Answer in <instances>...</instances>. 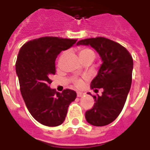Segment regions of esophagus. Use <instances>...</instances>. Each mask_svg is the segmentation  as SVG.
<instances>
[{
  "mask_svg": "<svg viewBox=\"0 0 150 150\" xmlns=\"http://www.w3.org/2000/svg\"><path fill=\"white\" fill-rule=\"evenodd\" d=\"M85 95L84 93H83V92H77V97L78 98H81V97H83Z\"/></svg>",
  "mask_w": 150,
  "mask_h": 150,
  "instance_id": "esophagus-1",
  "label": "esophagus"
}]
</instances>
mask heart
Wrapping results in <instances>:
<instances>
[{"instance_id": "1", "label": "heart", "mask_w": 150, "mask_h": 150, "mask_svg": "<svg viewBox=\"0 0 150 150\" xmlns=\"http://www.w3.org/2000/svg\"><path fill=\"white\" fill-rule=\"evenodd\" d=\"M79 56H80V58H81V60H83V59H86L88 58H92L94 59V57H95L94 51L89 49V48H82V49H81L80 52H79ZM74 83L76 84V87H81L83 82L81 80L76 79L74 81Z\"/></svg>"}]
</instances>
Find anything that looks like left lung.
Masks as SVG:
<instances>
[{
	"mask_svg": "<svg viewBox=\"0 0 150 150\" xmlns=\"http://www.w3.org/2000/svg\"><path fill=\"white\" fill-rule=\"evenodd\" d=\"M76 45H91L100 55L102 64L91 87L102 88V95L93 96L94 107L86 111L85 118L94 126L111 123L122 111L132 84L133 59L119 43L104 37L83 39ZM91 94V93H87Z\"/></svg>",
	"mask_w": 150,
	"mask_h": 150,
	"instance_id": "obj_1",
	"label": "left lung"
}]
</instances>
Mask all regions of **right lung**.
Returning a JSON list of instances; mask_svg holds the SVG:
<instances>
[{
	"label": "right lung",
	"mask_w": 150,
	"mask_h": 150,
	"mask_svg": "<svg viewBox=\"0 0 150 150\" xmlns=\"http://www.w3.org/2000/svg\"><path fill=\"white\" fill-rule=\"evenodd\" d=\"M76 41L42 37L24 44L18 55L15 68L24 101L32 117L46 126L62 124L69 104L76 98L73 90L59 93L50 87V77L56 74V57Z\"/></svg>",
	"instance_id": "add662e5"
}]
</instances>
